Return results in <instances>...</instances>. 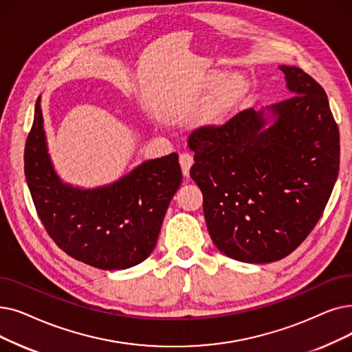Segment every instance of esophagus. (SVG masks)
<instances>
[{
	"mask_svg": "<svg viewBox=\"0 0 352 352\" xmlns=\"http://www.w3.org/2000/svg\"><path fill=\"white\" fill-rule=\"evenodd\" d=\"M179 164H181L182 174H184L186 177H188L190 168H191V165L194 164L192 155H191V154H181V155H179Z\"/></svg>",
	"mask_w": 352,
	"mask_h": 352,
	"instance_id": "obj_1",
	"label": "esophagus"
}]
</instances>
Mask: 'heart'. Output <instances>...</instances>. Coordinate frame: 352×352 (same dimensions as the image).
Masks as SVG:
<instances>
[{
    "instance_id": "1",
    "label": "heart",
    "mask_w": 352,
    "mask_h": 352,
    "mask_svg": "<svg viewBox=\"0 0 352 352\" xmlns=\"http://www.w3.org/2000/svg\"><path fill=\"white\" fill-rule=\"evenodd\" d=\"M204 89L208 94H216V96L207 104L201 119L207 124H219L248 96L250 87L243 76H230L227 72L214 70L206 78Z\"/></svg>"
}]
</instances>
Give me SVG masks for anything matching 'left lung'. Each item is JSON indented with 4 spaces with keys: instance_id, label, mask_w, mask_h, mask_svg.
<instances>
[{
    "instance_id": "1",
    "label": "left lung",
    "mask_w": 352,
    "mask_h": 352,
    "mask_svg": "<svg viewBox=\"0 0 352 352\" xmlns=\"http://www.w3.org/2000/svg\"><path fill=\"white\" fill-rule=\"evenodd\" d=\"M294 96L243 111L188 138L191 178L204 198L212 243L244 263L292 253L322 216L340 171V129L324 87L296 66H280Z\"/></svg>"
}]
</instances>
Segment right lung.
<instances>
[{"mask_svg":"<svg viewBox=\"0 0 352 352\" xmlns=\"http://www.w3.org/2000/svg\"><path fill=\"white\" fill-rule=\"evenodd\" d=\"M24 174L45 232L76 261L128 269L154 250L182 174L178 155L146 161L108 187L80 190L56 175L45 146L40 98L25 141Z\"/></svg>","mask_w":352,"mask_h":352,"instance_id":"1","label":"right lung"}]
</instances>
